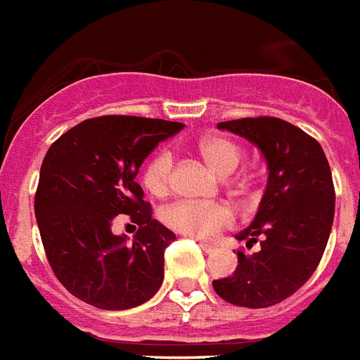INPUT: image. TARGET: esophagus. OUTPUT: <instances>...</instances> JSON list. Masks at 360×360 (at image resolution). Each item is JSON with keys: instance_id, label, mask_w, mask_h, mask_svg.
Masks as SVG:
<instances>
[{"instance_id": "1", "label": "esophagus", "mask_w": 360, "mask_h": 360, "mask_svg": "<svg viewBox=\"0 0 360 360\" xmlns=\"http://www.w3.org/2000/svg\"><path fill=\"white\" fill-rule=\"evenodd\" d=\"M199 245H201V249L205 251V253H212L214 251V245H211V243H205V241H199Z\"/></svg>"}]
</instances>
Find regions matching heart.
<instances>
[{
    "instance_id": "1",
    "label": "heart",
    "mask_w": 360,
    "mask_h": 360,
    "mask_svg": "<svg viewBox=\"0 0 360 360\" xmlns=\"http://www.w3.org/2000/svg\"><path fill=\"white\" fill-rule=\"evenodd\" d=\"M199 153L203 155L212 169L226 176L234 172L241 161V148L226 136L212 134L201 138L198 143ZM172 153L162 149L146 162L141 172V184L153 198H165L170 191L172 174ZM234 211L224 203H199V201H176L162 211L165 226L178 234L190 236L195 240H214L217 236L234 224Z\"/></svg>"
}]
</instances>
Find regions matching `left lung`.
Segmentation results:
<instances>
[{"label": "left lung", "instance_id": "8db88e82", "mask_svg": "<svg viewBox=\"0 0 360 360\" xmlns=\"http://www.w3.org/2000/svg\"><path fill=\"white\" fill-rule=\"evenodd\" d=\"M261 149L269 165V184L257 217L236 236L253 255L238 251L232 276L212 280L220 297L238 307L276 305L305 284L324 255L335 191L332 170L320 143L276 117L226 120L217 124Z\"/></svg>", "mask_w": 360, "mask_h": 360}]
</instances>
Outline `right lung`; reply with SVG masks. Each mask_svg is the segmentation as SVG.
<instances>
[{
	"mask_svg": "<svg viewBox=\"0 0 360 360\" xmlns=\"http://www.w3.org/2000/svg\"><path fill=\"white\" fill-rule=\"evenodd\" d=\"M182 128L170 120L105 115L82 120L47 149L34 212L47 263L84 303L124 311L161 288L165 249L176 236L151 217L136 174L159 141ZM119 214L139 224L132 246L110 232Z\"/></svg>",
	"mask_w": 360,
	"mask_h": 360,
	"instance_id": "right-lung-1",
	"label": "right lung"
}]
</instances>
